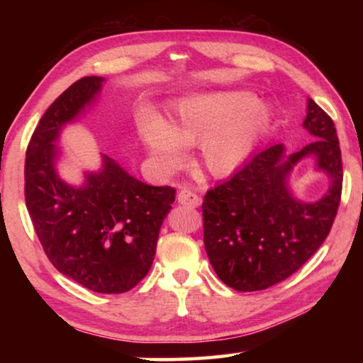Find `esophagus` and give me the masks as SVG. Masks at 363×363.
Masks as SVG:
<instances>
[{
    "label": "esophagus",
    "mask_w": 363,
    "mask_h": 363,
    "mask_svg": "<svg viewBox=\"0 0 363 363\" xmlns=\"http://www.w3.org/2000/svg\"><path fill=\"white\" fill-rule=\"evenodd\" d=\"M177 201H179L181 205H186L190 208H196L201 205V199L195 192L189 189H181L179 194H177Z\"/></svg>",
    "instance_id": "34e87169"
}]
</instances>
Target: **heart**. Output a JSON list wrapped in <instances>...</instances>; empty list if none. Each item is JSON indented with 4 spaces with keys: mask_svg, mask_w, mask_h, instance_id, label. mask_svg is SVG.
I'll list each match as a JSON object with an SVG mask.
<instances>
[{
    "mask_svg": "<svg viewBox=\"0 0 363 363\" xmlns=\"http://www.w3.org/2000/svg\"><path fill=\"white\" fill-rule=\"evenodd\" d=\"M267 123V110L238 91L184 96L171 106L168 121L152 110L138 118L140 136L160 168H176L186 155L184 145L199 143L201 167L214 176L240 167Z\"/></svg>",
    "mask_w": 363,
    "mask_h": 363,
    "instance_id": "b5f03b06",
    "label": "heart"
}]
</instances>
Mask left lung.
<instances>
[{
  "label": "left lung",
  "instance_id": "1",
  "mask_svg": "<svg viewBox=\"0 0 363 363\" xmlns=\"http://www.w3.org/2000/svg\"><path fill=\"white\" fill-rule=\"evenodd\" d=\"M303 126L314 143L291 155L281 144L257 152L205 195L206 255L218 277L233 290L259 291L288 279L320 248L333 225L342 189L335 123L307 99ZM311 155L330 177V187L320 201L304 204L292 196L287 177L294 164Z\"/></svg>",
  "mask_w": 363,
  "mask_h": 363
}]
</instances>
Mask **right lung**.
I'll return each instance as SVG.
<instances>
[{
	"label": "right lung",
	"instance_id": "1",
	"mask_svg": "<svg viewBox=\"0 0 363 363\" xmlns=\"http://www.w3.org/2000/svg\"><path fill=\"white\" fill-rule=\"evenodd\" d=\"M102 77H84L67 88L41 116L26 158V205L49 261L91 291H130L149 272L163 219L176 190L138 181L113 158L70 186L59 176L62 128L101 93Z\"/></svg>",
	"mask_w": 363,
	"mask_h": 363
}]
</instances>
